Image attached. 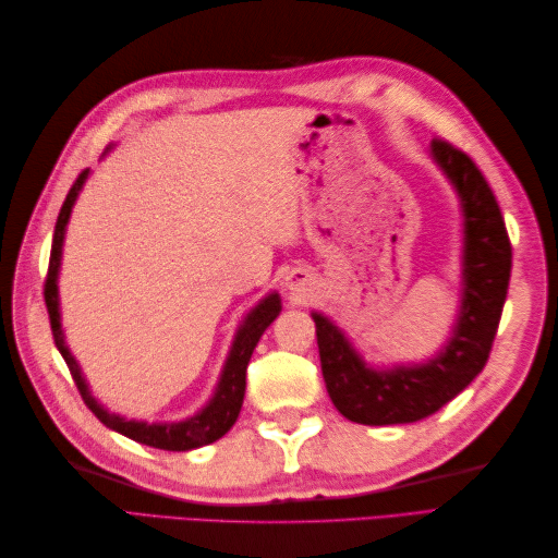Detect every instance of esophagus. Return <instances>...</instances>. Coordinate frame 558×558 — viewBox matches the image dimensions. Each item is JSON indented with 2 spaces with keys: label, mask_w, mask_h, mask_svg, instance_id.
<instances>
[{
  "label": "esophagus",
  "mask_w": 558,
  "mask_h": 558,
  "mask_svg": "<svg viewBox=\"0 0 558 558\" xmlns=\"http://www.w3.org/2000/svg\"><path fill=\"white\" fill-rule=\"evenodd\" d=\"M286 288L290 290L292 298L302 300L304 294L312 290V276H310V272H306L304 268H294V270H290L288 282H286Z\"/></svg>",
  "instance_id": "1"
}]
</instances>
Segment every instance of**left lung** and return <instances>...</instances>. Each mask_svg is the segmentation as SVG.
Returning a JSON list of instances; mask_svg holds the SVG:
<instances>
[{"label":"left lung","instance_id":"8db88e82","mask_svg":"<svg viewBox=\"0 0 558 558\" xmlns=\"http://www.w3.org/2000/svg\"><path fill=\"white\" fill-rule=\"evenodd\" d=\"M429 153L462 210V290L446 345L422 364L376 369L328 316L312 312L328 396L342 417L357 424H410L441 410L484 369L501 322L513 256L501 208L465 153L438 138Z\"/></svg>","mask_w":558,"mask_h":558}]
</instances>
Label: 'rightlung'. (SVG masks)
Listing matches in <instances>:
<instances>
[{"label":"right lung","instance_id":"1","mask_svg":"<svg viewBox=\"0 0 558 558\" xmlns=\"http://www.w3.org/2000/svg\"><path fill=\"white\" fill-rule=\"evenodd\" d=\"M108 153V150H105ZM90 170H83L74 186L69 189V194L64 198V206L59 210V218L54 225V236H52V252H50V268H47V280H45V304H47V314H50V326H52V336H54V345L62 354L71 376H74V384L78 388V393L86 402L88 410L96 414V417L108 426L112 432H120L122 436L132 438V441H138L150 448H160V450H192L208 446L213 441H218L220 436L228 434L232 429V424L240 417L242 402H244V388H246V366L248 360H252L256 342L264 336V330L276 322V316L280 314L282 304H280V294L270 292L260 300L252 312L244 316V322L236 328V336L232 340V348L228 360H225V366L218 378L216 393L192 417H186L182 422H141V420H126L122 414H114L110 410H105L100 402L93 398L90 388L86 384V376L81 374V366L76 362L74 354L66 348L64 340V330H62V314H59V266H62V246H64V232H66V222L71 218V208H74L76 198L81 194L83 184H86Z\"/></svg>","mask_w":558,"mask_h":558}]
</instances>
